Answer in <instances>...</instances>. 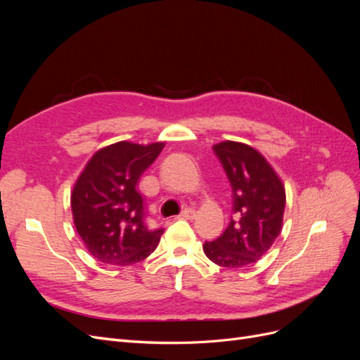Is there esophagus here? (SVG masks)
I'll return each instance as SVG.
<instances>
[{
    "label": "esophagus",
    "mask_w": 360,
    "mask_h": 360,
    "mask_svg": "<svg viewBox=\"0 0 360 360\" xmlns=\"http://www.w3.org/2000/svg\"><path fill=\"white\" fill-rule=\"evenodd\" d=\"M195 216V210L193 209H184L181 213H180V219H192V217Z\"/></svg>",
    "instance_id": "1"
}]
</instances>
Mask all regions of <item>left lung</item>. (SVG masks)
I'll list each match as a JSON object with an SVG mask.
<instances>
[{"label":"left lung","mask_w":360,"mask_h":360,"mask_svg":"<svg viewBox=\"0 0 360 360\" xmlns=\"http://www.w3.org/2000/svg\"><path fill=\"white\" fill-rule=\"evenodd\" d=\"M233 189V216L204 254L221 267L254 264L274 245L282 230L285 186L267 159L254 147L237 141L213 146Z\"/></svg>","instance_id":"obj_1"}]
</instances>
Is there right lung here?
Returning a JSON list of instances; mask_svg holds the SVG:
<instances>
[{
  "label": "right lung",
  "instance_id": "add662e5",
  "mask_svg": "<svg viewBox=\"0 0 360 360\" xmlns=\"http://www.w3.org/2000/svg\"><path fill=\"white\" fill-rule=\"evenodd\" d=\"M163 147V141H118L97 150L76 179L70 193L73 224L101 263L135 264L156 249L163 230L146 225L144 198L136 184Z\"/></svg>",
  "mask_w": 360,
  "mask_h": 360
}]
</instances>
